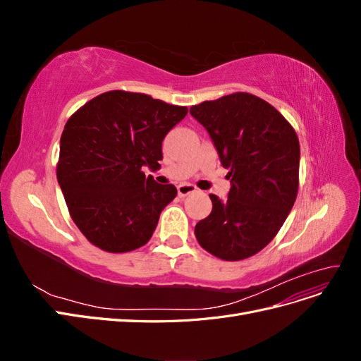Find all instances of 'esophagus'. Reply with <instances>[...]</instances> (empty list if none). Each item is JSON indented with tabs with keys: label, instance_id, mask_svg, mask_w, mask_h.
I'll return each mask as SVG.
<instances>
[{
	"label": "esophagus",
	"instance_id": "obj_1",
	"mask_svg": "<svg viewBox=\"0 0 361 361\" xmlns=\"http://www.w3.org/2000/svg\"><path fill=\"white\" fill-rule=\"evenodd\" d=\"M195 191H197V187H195V185H192V183H180L178 187L179 197H187L188 194H192Z\"/></svg>",
	"mask_w": 361,
	"mask_h": 361
}]
</instances>
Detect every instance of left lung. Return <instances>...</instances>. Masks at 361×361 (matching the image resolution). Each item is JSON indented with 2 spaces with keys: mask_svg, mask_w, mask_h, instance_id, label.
Masks as SVG:
<instances>
[{
  "mask_svg": "<svg viewBox=\"0 0 361 361\" xmlns=\"http://www.w3.org/2000/svg\"><path fill=\"white\" fill-rule=\"evenodd\" d=\"M190 113L209 133L232 183L224 202L209 194L212 212L195 224V238L223 260L247 259L274 239L297 199V133L271 104L244 92Z\"/></svg>",
  "mask_w": 361,
  "mask_h": 361,
  "instance_id": "1",
  "label": "left lung"
}]
</instances>
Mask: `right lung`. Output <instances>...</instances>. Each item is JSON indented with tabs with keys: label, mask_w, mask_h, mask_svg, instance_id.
I'll return each instance as SVG.
<instances>
[{
	"label": "right lung",
	"mask_w": 361,
	"mask_h": 361,
	"mask_svg": "<svg viewBox=\"0 0 361 361\" xmlns=\"http://www.w3.org/2000/svg\"><path fill=\"white\" fill-rule=\"evenodd\" d=\"M187 113L149 94L111 90L71 116L57 179L73 223L93 245L126 253L147 244L178 190L141 169L161 167L162 140Z\"/></svg>",
	"instance_id": "1"
}]
</instances>
